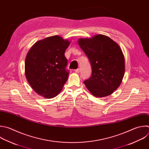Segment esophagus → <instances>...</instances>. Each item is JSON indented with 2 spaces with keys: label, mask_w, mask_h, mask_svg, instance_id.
<instances>
[{
  "label": "esophagus",
  "mask_w": 149,
  "mask_h": 149,
  "mask_svg": "<svg viewBox=\"0 0 149 149\" xmlns=\"http://www.w3.org/2000/svg\"><path fill=\"white\" fill-rule=\"evenodd\" d=\"M75 72L76 73H79V72H80V70H79V68H78V69L75 70Z\"/></svg>",
  "instance_id": "34e87169"
}]
</instances>
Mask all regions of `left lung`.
Here are the masks:
<instances>
[{"instance_id":"8db88e82","label":"left lung","mask_w":149,"mask_h":149,"mask_svg":"<svg viewBox=\"0 0 149 149\" xmlns=\"http://www.w3.org/2000/svg\"><path fill=\"white\" fill-rule=\"evenodd\" d=\"M78 43L92 67L91 77L84 81L86 87L96 97L111 95L120 86L125 74V57L120 46L103 34L79 38Z\"/></svg>"}]
</instances>
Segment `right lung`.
Listing matches in <instances>:
<instances>
[{
  "label": "right lung",
  "instance_id": "add662e5",
  "mask_svg": "<svg viewBox=\"0 0 149 149\" xmlns=\"http://www.w3.org/2000/svg\"><path fill=\"white\" fill-rule=\"evenodd\" d=\"M70 44L68 40L53 36L34 43L25 60V75L32 89L50 99L62 90L68 79L67 60L64 53Z\"/></svg>",
  "mask_w": 149,
  "mask_h": 149
}]
</instances>
